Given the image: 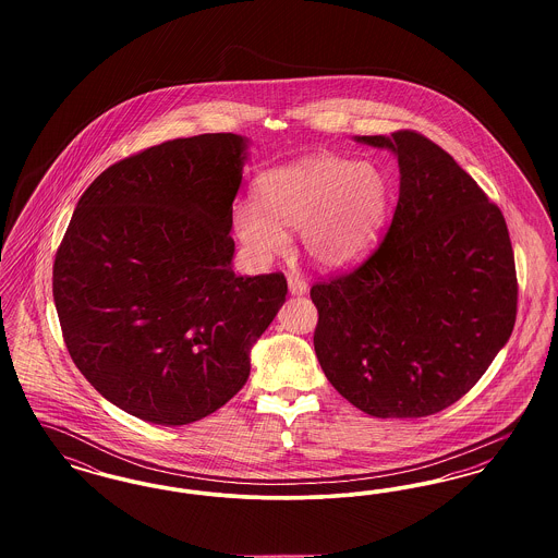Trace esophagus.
Segmentation results:
<instances>
[{"label": "esophagus", "mask_w": 558, "mask_h": 558, "mask_svg": "<svg viewBox=\"0 0 558 558\" xmlns=\"http://www.w3.org/2000/svg\"><path fill=\"white\" fill-rule=\"evenodd\" d=\"M287 282H289V292L294 294V296H301V294H305L307 289H310L307 282L303 278H299V276H289Z\"/></svg>", "instance_id": "esophagus-1"}]
</instances>
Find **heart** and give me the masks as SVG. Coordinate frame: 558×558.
I'll return each instance as SVG.
<instances>
[{"mask_svg": "<svg viewBox=\"0 0 558 558\" xmlns=\"http://www.w3.org/2000/svg\"><path fill=\"white\" fill-rule=\"evenodd\" d=\"M389 205L391 184L376 162L314 153L262 173L255 205L236 203L232 226L255 264L287 253V232L301 230L303 251L316 266L347 269L378 244Z\"/></svg>", "mask_w": 558, "mask_h": 558, "instance_id": "obj_1", "label": "heart"}]
</instances>
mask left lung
<instances>
[{
  "label": "left lung",
  "instance_id": "left-lung-1",
  "mask_svg": "<svg viewBox=\"0 0 558 558\" xmlns=\"http://www.w3.org/2000/svg\"><path fill=\"white\" fill-rule=\"evenodd\" d=\"M353 140L398 159V207L368 262L312 287L314 347L349 403L421 418L462 398L508 343L514 255L500 209L425 135Z\"/></svg>",
  "mask_w": 558,
  "mask_h": 558
}]
</instances>
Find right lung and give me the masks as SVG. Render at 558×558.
Listing matches in <instances>:
<instances>
[{
	"label": "right lung",
	"instance_id": "right-lung-1",
	"mask_svg": "<svg viewBox=\"0 0 558 558\" xmlns=\"http://www.w3.org/2000/svg\"><path fill=\"white\" fill-rule=\"evenodd\" d=\"M248 137L153 146L83 192L53 262L64 343L92 387L140 421H201L239 393L287 301L282 274L236 276L232 203Z\"/></svg>",
	"mask_w": 558,
	"mask_h": 558
}]
</instances>
